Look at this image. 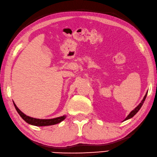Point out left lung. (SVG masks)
<instances>
[{"label": "left lung", "instance_id": "left-lung-1", "mask_svg": "<svg viewBox=\"0 0 157 157\" xmlns=\"http://www.w3.org/2000/svg\"><path fill=\"white\" fill-rule=\"evenodd\" d=\"M147 94H148V92H147L144 98H143L142 101H141V103H140L138 105H137V106L135 108V109H134L133 110H132V112H131V113H129V114L128 115V116L126 117V119H124V121H126V120H127V119H131V118H132V117L134 116V115H135V114L137 113V112H138V111L140 110V108H141V107H142V105H143V104H144V101H145V100H146V98Z\"/></svg>", "mask_w": 157, "mask_h": 157}]
</instances>
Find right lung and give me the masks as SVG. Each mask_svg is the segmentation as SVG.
Instances as JSON below:
<instances>
[{
    "label": "right lung",
    "instance_id": "add662e5",
    "mask_svg": "<svg viewBox=\"0 0 157 157\" xmlns=\"http://www.w3.org/2000/svg\"><path fill=\"white\" fill-rule=\"evenodd\" d=\"M14 106L16 110L18 113V114L20 115V117L23 119L25 122L28 123V124H33V125L35 126H49V125H53V124H56L57 123H59L62 122V121L66 119V115H63L62 117L55 118V119H35V118L30 117L28 116H26L25 114H24L17 107V105L13 102Z\"/></svg>",
    "mask_w": 157,
    "mask_h": 157
}]
</instances>
